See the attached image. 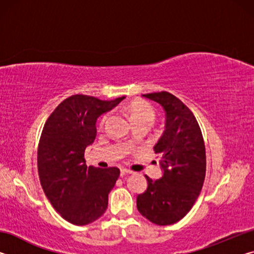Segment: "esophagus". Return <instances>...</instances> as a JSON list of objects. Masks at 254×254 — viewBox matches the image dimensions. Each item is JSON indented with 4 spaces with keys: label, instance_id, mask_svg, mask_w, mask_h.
<instances>
[{
    "label": "esophagus",
    "instance_id": "34e87169",
    "mask_svg": "<svg viewBox=\"0 0 254 254\" xmlns=\"http://www.w3.org/2000/svg\"><path fill=\"white\" fill-rule=\"evenodd\" d=\"M120 171H121V176H126V175H128L132 173V171L127 168H121L120 169Z\"/></svg>",
    "mask_w": 254,
    "mask_h": 254
}]
</instances>
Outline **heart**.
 I'll use <instances>...</instances> for the list:
<instances>
[{
  "label": "heart",
  "instance_id": "1",
  "mask_svg": "<svg viewBox=\"0 0 254 254\" xmlns=\"http://www.w3.org/2000/svg\"><path fill=\"white\" fill-rule=\"evenodd\" d=\"M128 112H130L131 118L135 126L136 124H147L150 127L154 122V119H156V112L147 102L136 101L131 103L130 106H128ZM109 113L102 115L98 120V127L104 126L107 120H109Z\"/></svg>",
  "mask_w": 254,
  "mask_h": 254
}]
</instances>
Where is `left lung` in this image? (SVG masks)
Here are the masks:
<instances>
[{
    "mask_svg": "<svg viewBox=\"0 0 254 254\" xmlns=\"http://www.w3.org/2000/svg\"><path fill=\"white\" fill-rule=\"evenodd\" d=\"M166 112V130L153 151L160 158L161 179L148 176V188L137 195L140 214L157 225H171L191 209L206 175V150L199 124L184 103L168 92L144 94Z\"/></svg>",
    "mask_w": 254,
    "mask_h": 254,
    "instance_id": "1",
    "label": "left lung"
}]
</instances>
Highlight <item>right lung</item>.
<instances>
[{
  "label": "right lung",
  "mask_w": 254,
  "mask_h": 254,
  "mask_svg": "<svg viewBox=\"0 0 254 254\" xmlns=\"http://www.w3.org/2000/svg\"><path fill=\"white\" fill-rule=\"evenodd\" d=\"M124 98L102 101L76 94L63 101L45 123L38 145V174L53 207L75 225L105 213L120 169L86 165L85 149L96 137V120Z\"/></svg>",
  "instance_id": "obj_1"
}]
</instances>
